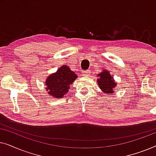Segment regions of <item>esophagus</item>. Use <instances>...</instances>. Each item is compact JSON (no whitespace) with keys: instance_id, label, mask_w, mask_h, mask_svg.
I'll use <instances>...</instances> for the list:
<instances>
[{"instance_id":"34e87169","label":"esophagus","mask_w":156,"mask_h":156,"mask_svg":"<svg viewBox=\"0 0 156 156\" xmlns=\"http://www.w3.org/2000/svg\"><path fill=\"white\" fill-rule=\"evenodd\" d=\"M89 74H90V71H89V70H86V71L83 72V76H88Z\"/></svg>"}]
</instances>
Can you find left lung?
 <instances>
[{"mask_svg": "<svg viewBox=\"0 0 156 156\" xmlns=\"http://www.w3.org/2000/svg\"><path fill=\"white\" fill-rule=\"evenodd\" d=\"M97 76H99V79H97V84L101 91L107 94H114V88L116 87L117 83L115 82L109 72L104 69L98 74Z\"/></svg>", "mask_w": 156, "mask_h": 156, "instance_id": "left-lung-1", "label": "left lung"}]
</instances>
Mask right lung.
Instances as JSON below:
<instances>
[{
    "instance_id": "obj_1",
    "label": "right lung",
    "mask_w": 156,
    "mask_h": 156,
    "mask_svg": "<svg viewBox=\"0 0 156 156\" xmlns=\"http://www.w3.org/2000/svg\"><path fill=\"white\" fill-rule=\"evenodd\" d=\"M77 78L67 65H62L55 73L50 74L45 81V89L51 97L62 98L68 92L70 85Z\"/></svg>"
}]
</instances>
